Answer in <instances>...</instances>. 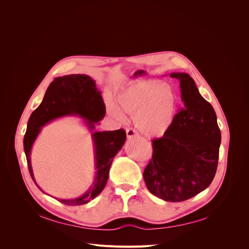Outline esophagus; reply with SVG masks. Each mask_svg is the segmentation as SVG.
I'll return each instance as SVG.
<instances>
[{
	"mask_svg": "<svg viewBox=\"0 0 249 249\" xmlns=\"http://www.w3.org/2000/svg\"><path fill=\"white\" fill-rule=\"evenodd\" d=\"M126 136H127L128 139H131L132 137L137 136V132L135 131L134 129H132V128H128V129L126 130Z\"/></svg>",
	"mask_w": 249,
	"mask_h": 249,
	"instance_id": "esophagus-1",
	"label": "esophagus"
}]
</instances>
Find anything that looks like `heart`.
<instances>
[{"mask_svg": "<svg viewBox=\"0 0 249 249\" xmlns=\"http://www.w3.org/2000/svg\"><path fill=\"white\" fill-rule=\"evenodd\" d=\"M115 104L107 111L114 120L125 122L126 116L134 115V124L147 137L163 136L171 129L177 114L178 96L167 84L158 80L137 82L117 95Z\"/></svg>", "mask_w": 249, "mask_h": 249, "instance_id": "obj_1", "label": "heart"}]
</instances>
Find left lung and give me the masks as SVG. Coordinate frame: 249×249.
<instances>
[{
	"label": "left lung",
	"instance_id": "8db88e82",
	"mask_svg": "<svg viewBox=\"0 0 249 249\" xmlns=\"http://www.w3.org/2000/svg\"><path fill=\"white\" fill-rule=\"evenodd\" d=\"M179 82L182 108L171 129L152 140V160L143 178L149 192L166 202H182L212 182L219 159L221 132L217 116L186 72H172Z\"/></svg>",
	"mask_w": 249,
	"mask_h": 249
}]
</instances>
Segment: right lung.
<instances>
[{
  "mask_svg": "<svg viewBox=\"0 0 249 249\" xmlns=\"http://www.w3.org/2000/svg\"><path fill=\"white\" fill-rule=\"evenodd\" d=\"M105 114L106 108L102 94L96 82L89 75H63L55 77L49 85L41 104L29 118L23 141L30 176L42 193L46 194L37 185L31 164V150L34 142L42 128L50 122L63 117L74 116L84 120L85 126L90 133L94 148L95 178L87 192L80 197L57 200L68 206H78L89 203L101 194L108 181L110 166L115 155L121 150L126 140V132L123 129L115 131L95 130Z\"/></svg>",
  "mask_w": 249,
  "mask_h": 249,
  "instance_id": "right-lung-1",
  "label": "right lung"
}]
</instances>
